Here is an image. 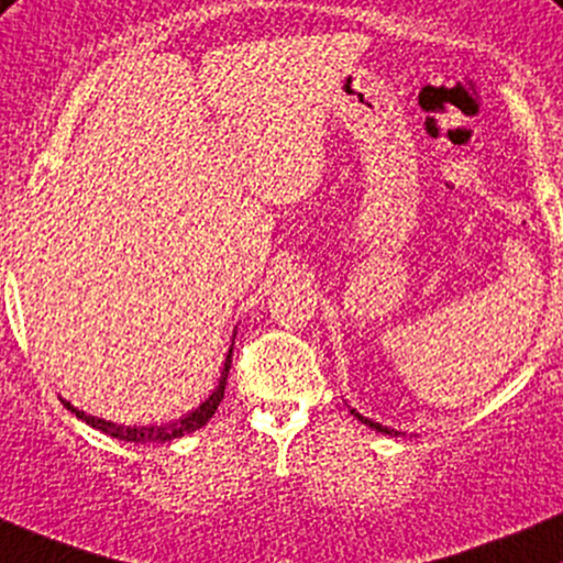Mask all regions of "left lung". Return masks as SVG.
<instances>
[{
  "instance_id": "left-lung-1",
  "label": "left lung",
  "mask_w": 563,
  "mask_h": 563,
  "mask_svg": "<svg viewBox=\"0 0 563 563\" xmlns=\"http://www.w3.org/2000/svg\"><path fill=\"white\" fill-rule=\"evenodd\" d=\"M350 413H355V419H361V422L366 424V428H372V430H376V432H382V435H398V430H393V428H385V424H379V422H374V419L363 417V413H357L355 409H350Z\"/></svg>"
}]
</instances>
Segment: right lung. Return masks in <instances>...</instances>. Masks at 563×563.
I'll return each instance as SVG.
<instances>
[{
	"mask_svg": "<svg viewBox=\"0 0 563 563\" xmlns=\"http://www.w3.org/2000/svg\"><path fill=\"white\" fill-rule=\"evenodd\" d=\"M234 333H238V331H234ZM234 333H232V344H234ZM232 344H230V352H227V357H224V366H221V376H219V385H216V390L208 395V398L202 400V404L197 406V409H191L189 413H184V417H178V419H170V422H159V424H117V422H109V419H101V417H92V413H85L82 409H77V406H71L66 398H60V404H64L71 413H77V419H82L85 424H90V428L107 432V435L117 438V441H128V443H165V441H173V438L189 435V432L200 430L202 424H206L208 419L213 417L216 409H219L221 398H224L227 374H230V366H232Z\"/></svg>",
	"mask_w": 563,
	"mask_h": 563,
	"instance_id": "add662e5",
	"label": "right lung"
}]
</instances>
